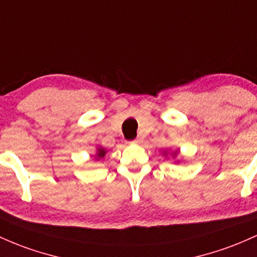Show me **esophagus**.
<instances>
[{
  "instance_id": "esophagus-1",
  "label": "esophagus",
  "mask_w": 257,
  "mask_h": 257,
  "mask_svg": "<svg viewBox=\"0 0 257 257\" xmlns=\"http://www.w3.org/2000/svg\"><path fill=\"white\" fill-rule=\"evenodd\" d=\"M138 143H140V138H137V139H134L133 142H132V144H138Z\"/></svg>"
}]
</instances>
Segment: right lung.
Here are the masks:
<instances>
[{
  "label": "right lung",
  "instance_id": "obj_1",
  "mask_svg": "<svg viewBox=\"0 0 257 257\" xmlns=\"http://www.w3.org/2000/svg\"><path fill=\"white\" fill-rule=\"evenodd\" d=\"M106 151L103 150V149H98V152H97V157H100V159H102L103 156H105Z\"/></svg>",
  "mask_w": 257,
  "mask_h": 257
}]
</instances>
